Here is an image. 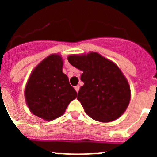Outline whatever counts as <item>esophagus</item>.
Listing matches in <instances>:
<instances>
[{"mask_svg":"<svg viewBox=\"0 0 157 157\" xmlns=\"http://www.w3.org/2000/svg\"><path fill=\"white\" fill-rule=\"evenodd\" d=\"M75 90H76V92H78V90H79V86L78 85V86H75Z\"/></svg>","mask_w":157,"mask_h":157,"instance_id":"34e87169","label":"esophagus"}]
</instances>
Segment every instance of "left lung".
Segmentation results:
<instances>
[{"label":"left lung","instance_id":"obj_1","mask_svg":"<svg viewBox=\"0 0 157 157\" xmlns=\"http://www.w3.org/2000/svg\"><path fill=\"white\" fill-rule=\"evenodd\" d=\"M69 63L82 71L77 99L93 120L109 123L125 112L131 93L127 78L113 61L97 52L72 54Z\"/></svg>","mask_w":157,"mask_h":157}]
</instances>
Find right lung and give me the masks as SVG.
Wrapping results in <instances>:
<instances>
[{"label": "right lung", "instance_id": "add662e5", "mask_svg": "<svg viewBox=\"0 0 157 157\" xmlns=\"http://www.w3.org/2000/svg\"><path fill=\"white\" fill-rule=\"evenodd\" d=\"M60 54H50L32 70L25 86L24 96L32 114L45 121L61 116L77 92L63 72Z\"/></svg>", "mask_w": 157, "mask_h": 157}]
</instances>
